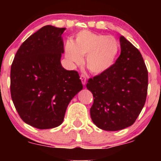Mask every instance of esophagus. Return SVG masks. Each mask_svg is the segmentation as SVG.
Listing matches in <instances>:
<instances>
[{
  "instance_id": "34e87169",
  "label": "esophagus",
  "mask_w": 161,
  "mask_h": 161,
  "mask_svg": "<svg viewBox=\"0 0 161 161\" xmlns=\"http://www.w3.org/2000/svg\"><path fill=\"white\" fill-rule=\"evenodd\" d=\"M80 78L81 82H82L83 85H85L86 83V77L84 74H81Z\"/></svg>"
}]
</instances>
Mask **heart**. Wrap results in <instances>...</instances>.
<instances>
[{
    "label": "heart",
    "instance_id": "b5f03b06",
    "mask_svg": "<svg viewBox=\"0 0 161 161\" xmlns=\"http://www.w3.org/2000/svg\"><path fill=\"white\" fill-rule=\"evenodd\" d=\"M119 51L118 42L114 37L83 30L76 34L75 41L64 45L66 58L72 64L80 65L86 56L87 69L94 74L106 72L114 65Z\"/></svg>",
    "mask_w": 161,
    "mask_h": 161
}]
</instances>
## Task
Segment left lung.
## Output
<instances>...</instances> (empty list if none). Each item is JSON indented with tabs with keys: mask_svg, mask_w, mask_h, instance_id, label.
<instances>
[{
	"mask_svg": "<svg viewBox=\"0 0 161 161\" xmlns=\"http://www.w3.org/2000/svg\"><path fill=\"white\" fill-rule=\"evenodd\" d=\"M121 54L108 70L89 78L86 88L94 103L90 115L94 124L108 131L131 126L146 102L148 71L137 48L123 36Z\"/></svg>",
	"mask_w": 161,
	"mask_h": 161,
	"instance_id": "1",
	"label": "left lung"
}]
</instances>
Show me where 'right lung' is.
I'll return each mask as SVG.
<instances>
[{"label":"right lung","instance_id":"1","mask_svg":"<svg viewBox=\"0 0 161 161\" xmlns=\"http://www.w3.org/2000/svg\"><path fill=\"white\" fill-rule=\"evenodd\" d=\"M65 28L45 25L17 50L11 67V95L26 124L54 128L63 122L72 98L83 89L78 72L61 66Z\"/></svg>","mask_w":161,"mask_h":161}]
</instances>
